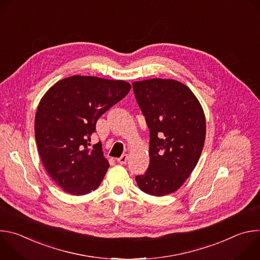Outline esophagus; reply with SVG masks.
Wrapping results in <instances>:
<instances>
[{
  "label": "esophagus",
  "instance_id": "34e87169",
  "mask_svg": "<svg viewBox=\"0 0 260 260\" xmlns=\"http://www.w3.org/2000/svg\"><path fill=\"white\" fill-rule=\"evenodd\" d=\"M127 159H128L127 154H122L119 158H117V162L120 164V165H125L126 161H127Z\"/></svg>",
  "mask_w": 260,
  "mask_h": 260
}]
</instances>
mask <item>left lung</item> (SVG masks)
<instances>
[{"instance_id":"8db88e82","label":"left lung","mask_w":260,"mask_h":260,"mask_svg":"<svg viewBox=\"0 0 260 260\" xmlns=\"http://www.w3.org/2000/svg\"><path fill=\"white\" fill-rule=\"evenodd\" d=\"M137 103L149 128L150 164L136 181L150 196L176 191L196 168L205 143L206 118L193 92L171 79L133 83Z\"/></svg>"}]
</instances>
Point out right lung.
I'll return each mask as SVG.
<instances>
[{
    "label": "right lung",
    "mask_w": 260,
    "mask_h": 260,
    "mask_svg": "<svg viewBox=\"0 0 260 260\" xmlns=\"http://www.w3.org/2000/svg\"><path fill=\"white\" fill-rule=\"evenodd\" d=\"M121 80L72 76L55 83L41 99L35 137L45 170L66 192L95 190L109 168L101 142L89 148L98 119L131 90Z\"/></svg>",
    "instance_id": "add662e5"
}]
</instances>
